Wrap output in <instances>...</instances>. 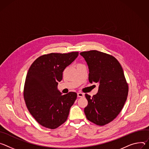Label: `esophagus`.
I'll return each instance as SVG.
<instances>
[{
	"instance_id": "1",
	"label": "esophagus",
	"mask_w": 149,
	"mask_h": 149,
	"mask_svg": "<svg viewBox=\"0 0 149 149\" xmlns=\"http://www.w3.org/2000/svg\"><path fill=\"white\" fill-rule=\"evenodd\" d=\"M84 96H85L84 93H81V92H77V96L78 97H84Z\"/></svg>"
}]
</instances>
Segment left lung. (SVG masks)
<instances>
[{"label":"left lung","instance_id":"left-lung-1","mask_svg":"<svg viewBox=\"0 0 149 149\" xmlns=\"http://www.w3.org/2000/svg\"><path fill=\"white\" fill-rule=\"evenodd\" d=\"M80 54L88 65L89 82L99 85L93 97L85 94V115L91 122L104 125L118 116L127 100L128 86L123 68L113 56L105 53L91 50Z\"/></svg>","mask_w":149,"mask_h":149}]
</instances>
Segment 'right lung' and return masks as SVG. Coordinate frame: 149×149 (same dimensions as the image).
<instances>
[{
    "label": "right lung",
    "mask_w": 149,
    "mask_h": 149,
    "mask_svg": "<svg viewBox=\"0 0 149 149\" xmlns=\"http://www.w3.org/2000/svg\"><path fill=\"white\" fill-rule=\"evenodd\" d=\"M78 52L49 53L37 58L26 74L24 97L32 116L42 126L55 129L65 123L77 93L62 95L58 91V82L63 72L78 56Z\"/></svg>",
    "instance_id": "right-lung-1"
}]
</instances>
